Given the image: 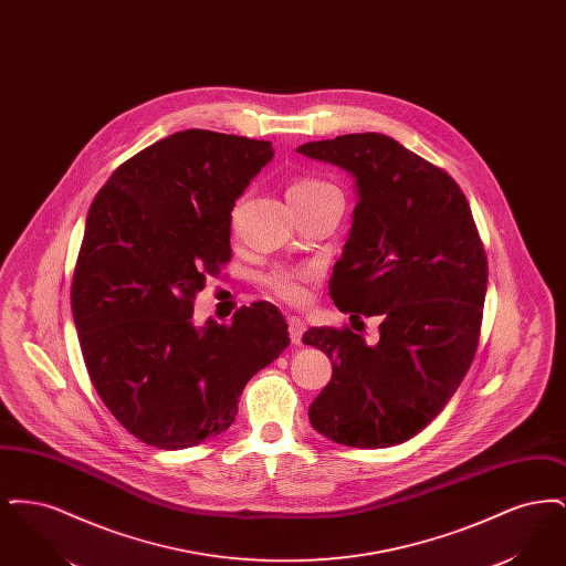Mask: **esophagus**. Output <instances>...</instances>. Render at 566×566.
Segmentation results:
<instances>
[{
  "label": "esophagus",
  "instance_id": "34e87169",
  "mask_svg": "<svg viewBox=\"0 0 566 566\" xmlns=\"http://www.w3.org/2000/svg\"><path fill=\"white\" fill-rule=\"evenodd\" d=\"M289 333H291V342L298 346L301 337L305 333V323L298 316H289Z\"/></svg>",
  "mask_w": 566,
  "mask_h": 566
}]
</instances>
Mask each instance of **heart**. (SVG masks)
I'll return each instance as SVG.
<instances>
[{
  "label": "heart",
  "instance_id": "heart-1",
  "mask_svg": "<svg viewBox=\"0 0 566 566\" xmlns=\"http://www.w3.org/2000/svg\"><path fill=\"white\" fill-rule=\"evenodd\" d=\"M326 192H337V189L321 178H298L289 189V201L316 199ZM310 280H312V270L293 268V265H275L270 271H265L261 277L265 289H270L273 295L282 296L291 303H298L305 298Z\"/></svg>",
  "mask_w": 566,
  "mask_h": 566
}]
</instances>
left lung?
I'll use <instances>...</instances> for the list:
<instances>
[{
  "mask_svg": "<svg viewBox=\"0 0 566 566\" xmlns=\"http://www.w3.org/2000/svg\"><path fill=\"white\" fill-rule=\"evenodd\" d=\"M296 153L354 178L358 201L328 295L352 323L381 321L376 342L348 326L305 331L303 344L333 360L310 422L350 448L403 443L452 399L478 350L488 261L469 201L388 135H339Z\"/></svg>",
  "mask_w": 566,
  "mask_h": 566,
  "instance_id": "8db88e82",
  "label": "left lung"
}]
</instances>
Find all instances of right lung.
<instances>
[{"instance_id": "right-lung-1", "label": "right lung", "mask_w": 566, "mask_h": 566, "mask_svg": "<svg viewBox=\"0 0 566 566\" xmlns=\"http://www.w3.org/2000/svg\"><path fill=\"white\" fill-rule=\"evenodd\" d=\"M271 142L187 129L123 163L86 216L72 314L88 377L139 441L182 450L227 431L243 386L291 344L275 305L192 323L231 259V210Z\"/></svg>"}]
</instances>
